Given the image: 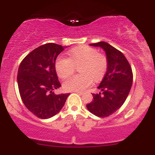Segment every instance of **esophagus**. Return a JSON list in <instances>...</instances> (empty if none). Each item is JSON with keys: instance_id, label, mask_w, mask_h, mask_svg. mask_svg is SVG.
Masks as SVG:
<instances>
[{"instance_id": "esophagus-1", "label": "esophagus", "mask_w": 155, "mask_h": 155, "mask_svg": "<svg viewBox=\"0 0 155 155\" xmlns=\"http://www.w3.org/2000/svg\"><path fill=\"white\" fill-rule=\"evenodd\" d=\"M74 92H76V93H77V94H79V95H83L84 94V92H79V91H74Z\"/></svg>"}]
</instances>
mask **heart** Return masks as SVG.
I'll use <instances>...</instances> for the list:
<instances>
[{
  "label": "heart",
  "mask_w": 155,
  "mask_h": 155,
  "mask_svg": "<svg viewBox=\"0 0 155 155\" xmlns=\"http://www.w3.org/2000/svg\"><path fill=\"white\" fill-rule=\"evenodd\" d=\"M70 58L59 56L55 61V69L62 79L74 73L75 66L81 64L76 74L67 79L63 84L67 91H82L92 84L93 79L99 81L104 77L108 68L107 58L99 54L97 49L82 46L73 49L69 53Z\"/></svg>",
  "instance_id": "b5f03b06"
}]
</instances>
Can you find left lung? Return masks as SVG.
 Segmentation results:
<instances>
[{
  "mask_svg": "<svg viewBox=\"0 0 155 155\" xmlns=\"http://www.w3.org/2000/svg\"><path fill=\"white\" fill-rule=\"evenodd\" d=\"M90 46L104 49L108 68L97 87L102 94H92L93 101L87 105V108L95 116L106 117L117 111L127 97L133 84L132 68L124 55L106 42L90 44Z\"/></svg>",
  "mask_w": 155,
  "mask_h": 155,
  "instance_id": "8db88e82",
  "label": "left lung"
}]
</instances>
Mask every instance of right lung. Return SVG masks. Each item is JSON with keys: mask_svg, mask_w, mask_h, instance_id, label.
Returning <instances> with one entry per match:
<instances>
[{"mask_svg": "<svg viewBox=\"0 0 155 155\" xmlns=\"http://www.w3.org/2000/svg\"><path fill=\"white\" fill-rule=\"evenodd\" d=\"M65 48L54 43L44 44L30 52L19 65L17 84L20 97L26 108L40 119L56 115L70 95L54 92L61 87L55 61Z\"/></svg>", "mask_w": 155, "mask_h": 155, "instance_id": "1", "label": "right lung"}]
</instances>
